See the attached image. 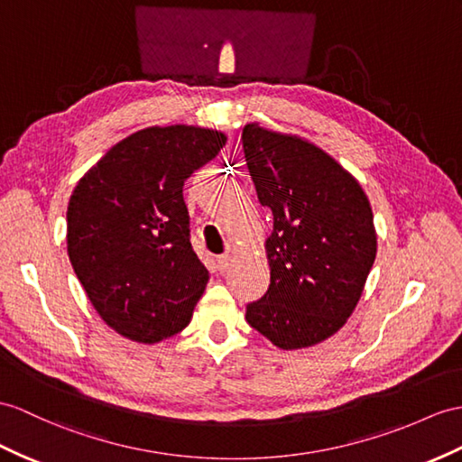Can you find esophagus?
I'll list each match as a JSON object with an SVG mask.
<instances>
[{
  "label": "esophagus",
  "instance_id": "1",
  "mask_svg": "<svg viewBox=\"0 0 462 462\" xmlns=\"http://www.w3.org/2000/svg\"><path fill=\"white\" fill-rule=\"evenodd\" d=\"M231 266V256L229 254H221L217 256V268L221 270V273H225Z\"/></svg>",
  "mask_w": 462,
  "mask_h": 462
}]
</instances>
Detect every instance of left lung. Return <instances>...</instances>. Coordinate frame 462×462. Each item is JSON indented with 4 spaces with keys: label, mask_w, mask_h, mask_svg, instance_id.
Returning <instances> with one entry per match:
<instances>
[{
    "label": "left lung",
    "mask_w": 462,
    "mask_h": 462,
    "mask_svg": "<svg viewBox=\"0 0 462 462\" xmlns=\"http://www.w3.org/2000/svg\"><path fill=\"white\" fill-rule=\"evenodd\" d=\"M241 141L258 201L274 216L270 286L246 321L286 351L318 345L351 318L374 264L370 201L353 174L296 134L249 123Z\"/></svg>",
    "instance_id": "left-lung-1"
}]
</instances>
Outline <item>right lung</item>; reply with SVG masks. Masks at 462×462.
Wrapping results in <instances>:
<instances>
[{
  "mask_svg": "<svg viewBox=\"0 0 462 462\" xmlns=\"http://www.w3.org/2000/svg\"><path fill=\"white\" fill-rule=\"evenodd\" d=\"M225 141L194 125L143 129L74 188L66 211L72 268L99 318L131 341L159 343L192 319L209 273L189 243L182 188Z\"/></svg>",
  "mask_w": 462,
  "mask_h": 462,
  "instance_id": "add662e5",
  "label": "right lung"
}]
</instances>
